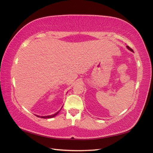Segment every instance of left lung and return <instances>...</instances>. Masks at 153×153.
<instances>
[{
  "label": "left lung",
  "instance_id": "8db88e82",
  "mask_svg": "<svg viewBox=\"0 0 153 153\" xmlns=\"http://www.w3.org/2000/svg\"><path fill=\"white\" fill-rule=\"evenodd\" d=\"M127 48H128V50H130L131 51H132V52H133V50H132V48H130V47H129L128 46H127Z\"/></svg>",
  "mask_w": 153,
  "mask_h": 153
}]
</instances>
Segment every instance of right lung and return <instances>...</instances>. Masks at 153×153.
Returning <instances> with one entry per match:
<instances>
[{
  "mask_svg": "<svg viewBox=\"0 0 153 153\" xmlns=\"http://www.w3.org/2000/svg\"><path fill=\"white\" fill-rule=\"evenodd\" d=\"M59 112H57V113H55L54 114H52V115H51V116H41V117H42V118H45V119H46V118H51V117H54L55 116H56L58 113H59Z\"/></svg>",
  "mask_w": 153,
  "mask_h": 153,
  "instance_id": "add662e5",
  "label": "right lung"
}]
</instances>
